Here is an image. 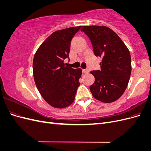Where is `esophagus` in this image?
Masks as SVG:
<instances>
[{"label":"esophagus","instance_id":"34e87169","mask_svg":"<svg viewBox=\"0 0 151 151\" xmlns=\"http://www.w3.org/2000/svg\"><path fill=\"white\" fill-rule=\"evenodd\" d=\"M83 72L85 73V74H87V73L89 72V70L87 69V68H86V69H83Z\"/></svg>","mask_w":151,"mask_h":151}]
</instances>
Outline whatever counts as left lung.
<instances>
[{
  "label": "left lung",
  "instance_id": "left-lung-1",
  "mask_svg": "<svg viewBox=\"0 0 151 151\" xmlns=\"http://www.w3.org/2000/svg\"><path fill=\"white\" fill-rule=\"evenodd\" d=\"M81 31L89 38L95 55L102 57L101 70L91 72L95 78L89 88L91 93L101 102L115 101L125 92L130 79L129 50L119 36L106 26H84Z\"/></svg>",
  "mask_w": 151,
  "mask_h": 151
}]
</instances>
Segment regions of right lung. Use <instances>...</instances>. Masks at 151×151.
<instances>
[{"label": "right lung", "instance_id": "1", "mask_svg": "<svg viewBox=\"0 0 151 151\" xmlns=\"http://www.w3.org/2000/svg\"><path fill=\"white\" fill-rule=\"evenodd\" d=\"M81 26L55 31L36 51L33 62L34 80L42 96L52 106L65 108L74 101L81 68L65 65L72 38Z\"/></svg>", "mask_w": 151, "mask_h": 151}]
</instances>
